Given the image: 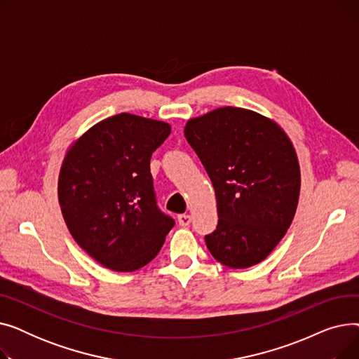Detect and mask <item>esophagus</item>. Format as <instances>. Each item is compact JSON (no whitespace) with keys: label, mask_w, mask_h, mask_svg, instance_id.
Returning <instances> with one entry per match:
<instances>
[{"label":"esophagus","mask_w":359,"mask_h":359,"mask_svg":"<svg viewBox=\"0 0 359 359\" xmlns=\"http://www.w3.org/2000/svg\"><path fill=\"white\" fill-rule=\"evenodd\" d=\"M177 221L182 227H186V225H189L192 222V217L189 214H180L177 215Z\"/></svg>","instance_id":"obj_1"}]
</instances>
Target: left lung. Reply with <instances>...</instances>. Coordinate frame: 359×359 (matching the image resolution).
<instances>
[{"label": "left lung", "instance_id": "1", "mask_svg": "<svg viewBox=\"0 0 359 359\" xmlns=\"http://www.w3.org/2000/svg\"><path fill=\"white\" fill-rule=\"evenodd\" d=\"M184 137L217 198L218 225L205 236L206 248L229 268L257 265L287 234L297 211L301 175L291 140L272 119L231 106L189 119Z\"/></svg>", "mask_w": 359, "mask_h": 359}]
</instances>
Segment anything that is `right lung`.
<instances>
[{"label": "right lung", "instance_id": "obj_1", "mask_svg": "<svg viewBox=\"0 0 359 359\" xmlns=\"http://www.w3.org/2000/svg\"><path fill=\"white\" fill-rule=\"evenodd\" d=\"M172 126L119 113L75 141L64 157L58 199L79 246L104 268L134 272L160 252L175 221L156 202L149 160Z\"/></svg>", "mask_w": 359, "mask_h": 359}]
</instances>
